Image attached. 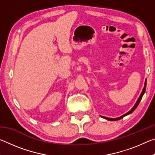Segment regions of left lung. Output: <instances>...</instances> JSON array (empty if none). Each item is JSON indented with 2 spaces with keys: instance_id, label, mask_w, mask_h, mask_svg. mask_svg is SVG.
Returning <instances> with one entry per match:
<instances>
[{
  "instance_id": "1",
  "label": "left lung",
  "mask_w": 155,
  "mask_h": 155,
  "mask_svg": "<svg viewBox=\"0 0 155 155\" xmlns=\"http://www.w3.org/2000/svg\"><path fill=\"white\" fill-rule=\"evenodd\" d=\"M146 81H145V85H144V87H143V91H142V92H141V95H140V98H138L137 101V103H135V106L133 107L132 109H131L130 111H128V113H127V114H124V115H122L121 117H117V118H109V117H104V118H105L106 120H111V121H116V120H120V119L123 118V117H125L126 115H128V114H130L131 113H133V111H135V109L137 108V106L139 105V104H140V101H141V98H142V97H143V96L144 93H145V91H146Z\"/></svg>"
}]
</instances>
